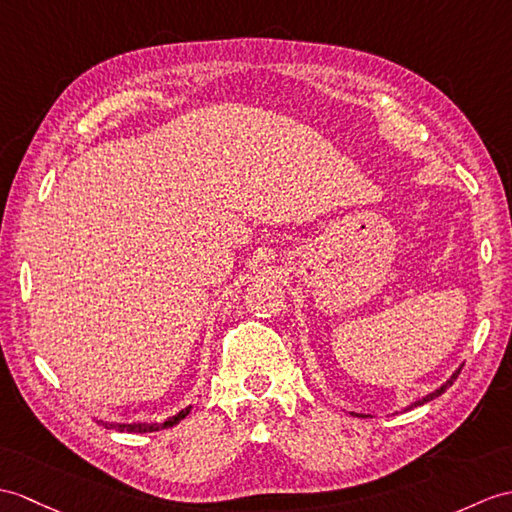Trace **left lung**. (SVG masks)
I'll return each instance as SVG.
<instances>
[{
    "mask_svg": "<svg viewBox=\"0 0 512 512\" xmlns=\"http://www.w3.org/2000/svg\"><path fill=\"white\" fill-rule=\"evenodd\" d=\"M460 371H462V366L458 368V371H456L454 375H451V377L447 379V382H445V384H443L441 388H436L434 392H430V395H425V397H421L419 401H414V403H412V406H408L406 410H412V408H417V406H423V403H427V401H432V399H436V397H441V395H443V392H445V390H447V388H449L451 384H454V382H456V379H458V375H460Z\"/></svg>",
    "mask_w": 512,
    "mask_h": 512,
    "instance_id": "1",
    "label": "left lung"
}]
</instances>
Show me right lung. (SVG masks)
<instances>
[{
	"mask_svg": "<svg viewBox=\"0 0 512 512\" xmlns=\"http://www.w3.org/2000/svg\"><path fill=\"white\" fill-rule=\"evenodd\" d=\"M189 412H192V406L181 410L178 414H174V417H170V419H165L163 423H104V421H100V423L106 427V430H120V432H139V434H144V432H159V430H165V427H172V425H176L181 419H185Z\"/></svg>",
	"mask_w": 512,
	"mask_h": 512,
	"instance_id": "obj_1",
	"label": "right lung"
}]
</instances>
